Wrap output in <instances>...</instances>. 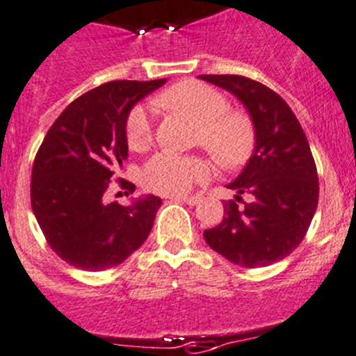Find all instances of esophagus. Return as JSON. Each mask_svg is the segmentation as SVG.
Here are the masks:
<instances>
[{"label": "esophagus", "mask_w": 356, "mask_h": 356, "mask_svg": "<svg viewBox=\"0 0 356 356\" xmlns=\"http://www.w3.org/2000/svg\"><path fill=\"white\" fill-rule=\"evenodd\" d=\"M172 200L182 202V204H188V205H197L202 198L200 197H181V195H177V197H172Z\"/></svg>", "instance_id": "1"}]
</instances>
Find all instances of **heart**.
<instances>
[{
    "label": "heart",
    "instance_id": "1",
    "mask_svg": "<svg viewBox=\"0 0 356 356\" xmlns=\"http://www.w3.org/2000/svg\"><path fill=\"white\" fill-rule=\"evenodd\" d=\"M159 102L182 112L198 124L197 142L204 145L219 165L227 168L244 165L257 145V124L241 108H230L228 98L212 86L198 81H182L168 88ZM126 144L131 151H142L152 142L151 112L135 105L126 118ZM211 163L202 156H181L158 152L142 168V182L159 195L188 193L193 186L209 181Z\"/></svg>",
    "mask_w": 356,
    "mask_h": 356
}]
</instances>
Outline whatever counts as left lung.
<instances>
[{
    "instance_id": "left-lung-1",
    "label": "left lung",
    "mask_w": 356,
    "mask_h": 356,
    "mask_svg": "<svg viewBox=\"0 0 356 356\" xmlns=\"http://www.w3.org/2000/svg\"><path fill=\"white\" fill-rule=\"evenodd\" d=\"M237 96L257 124V145L242 174L228 188L225 218L204 232L207 244L232 264L267 267L298 248L320 197L316 163L288 103L261 82L242 75H200ZM242 193L254 202L238 205Z\"/></svg>"
}]
</instances>
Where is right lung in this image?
I'll return each instance as SVG.
<instances>
[{"instance_id": "add662e5", "label": "right lung", "mask_w": 356, "mask_h": 356, "mask_svg": "<svg viewBox=\"0 0 356 356\" xmlns=\"http://www.w3.org/2000/svg\"><path fill=\"white\" fill-rule=\"evenodd\" d=\"M165 82H105L73 99L43 138L33 163L31 207L47 244L66 264L105 270L147 238L161 198L149 195L124 207L105 204L103 195L128 158L129 111Z\"/></svg>"}]
</instances>
